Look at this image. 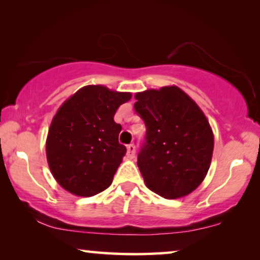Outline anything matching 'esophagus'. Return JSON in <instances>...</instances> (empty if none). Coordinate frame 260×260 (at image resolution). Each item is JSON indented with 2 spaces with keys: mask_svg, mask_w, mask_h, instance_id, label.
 Returning a JSON list of instances; mask_svg holds the SVG:
<instances>
[{
  "mask_svg": "<svg viewBox=\"0 0 260 260\" xmlns=\"http://www.w3.org/2000/svg\"><path fill=\"white\" fill-rule=\"evenodd\" d=\"M135 154H136V147L135 144H129L126 147V155L129 158H134Z\"/></svg>",
  "mask_w": 260,
  "mask_h": 260,
  "instance_id": "obj_1",
  "label": "esophagus"
}]
</instances>
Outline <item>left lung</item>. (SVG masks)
<instances>
[{
  "mask_svg": "<svg viewBox=\"0 0 260 260\" xmlns=\"http://www.w3.org/2000/svg\"><path fill=\"white\" fill-rule=\"evenodd\" d=\"M147 133L137 166L149 189L166 199L186 197L211 166L214 136L205 113L177 86L135 94Z\"/></svg>",
  "mask_w": 260,
  "mask_h": 260,
  "instance_id": "obj_1",
  "label": "left lung"
}]
</instances>
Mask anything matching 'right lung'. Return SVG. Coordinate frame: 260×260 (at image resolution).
Masks as SVG:
<instances>
[{
	"mask_svg": "<svg viewBox=\"0 0 260 260\" xmlns=\"http://www.w3.org/2000/svg\"><path fill=\"white\" fill-rule=\"evenodd\" d=\"M130 92L102 85L81 87L53 117L46 141L49 169L60 186L78 197L105 190L126 148L118 142L122 125L113 120Z\"/></svg>",
	"mask_w": 260,
	"mask_h": 260,
	"instance_id": "right-lung-1",
	"label": "right lung"
}]
</instances>
